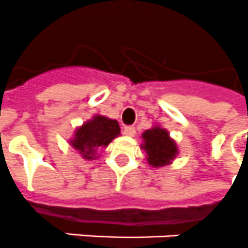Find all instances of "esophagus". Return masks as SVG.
Instances as JSON below:
<instances>
[{
    "mask_svg": "<svg viewBox=\"0 0 248 248\" xmlns=\"http://www.w3.org/2000/svg\"><path fill=\"white\" fill-rule=\"evenodd\" d=\"M124 134L129 137H134L136 136V128L132 125H126L125 128H124Z\"/></svg>",
    "mask_w": 248,
    "mask_h": 248,
    "instance_id": "1",
    "label": "esophagus"
}]
</instances>
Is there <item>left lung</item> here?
<instances>
[{"label": "left lung", "mask_w": 248, "mask_h": 248, "mask_svg": "<svg viewBox=\"0 0 248 248\" xmlns=\"http://www.w3.org/2000/svg\"><path fill=\"white\" fill-rule=\"evenodd\" d=\"M143 149L148 155L149 165L159 167L169 165L177 153V148L165 129L153 128L143 133Z\"/></svg>", "instance_id": "8db88e82"}]
</instances>
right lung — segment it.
<instances>
[{"label": "right lung", "mask_w": 248, "mask_h": 248, "mask_svg": "<svg viewBox=\"0 0 248 248\" xmlns=\"http://www.w3.org/2000/svg\"><path fill=\"white\" fill-rule=\"evenodd\" d=\"M119 134L120 128L116 120L97 115L76 130L71 144L83 153L86 159H92L96 155V149L108 147L112 139Z\"/></svg>", "instance_id": "right-lung-1"}]
</instances>
